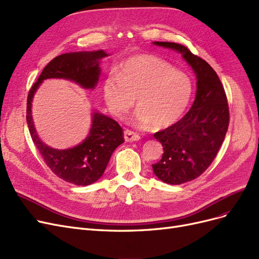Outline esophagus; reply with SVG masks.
<instances>
[{"label": "esophagus", "mask_w": 259, "mask_h": 259, "mask_svg": "<svg viewBox=\"0 0 259 259\" xmlns=\"http://www.w3.org/2000/svg\"><path fill=\"white\" fill-rule=\"evenodd\" d=\"M140 136L138 135L137 132L135 131H131L129 129L124 130V140L126 142H133V141H139L140 140Z\"/></svg>", "instance_id": "esophagus-1"}]
</instances>
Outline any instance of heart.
Wrapping results in <instances>:
<instances>
[{
    "label": "heart",
    "mask_w": 259,
    "mask_h": 259,
    "mask_svg": "<svg viewBox=\"0 0 259 259\" xmlns=\"http://www.w3.org/2000/svg\"><path fill=\"white\" fill-rule=\"evenodd\" d=\"M193 81L184 72L160 58L137 55L124 61L118 73L112 72L103 85L105 103L121 118L135 105V121L155 129L170 127L186 112L193 97Z\"/></svg>",
    "instance_id": "b5f03b06"
}]
</instances>
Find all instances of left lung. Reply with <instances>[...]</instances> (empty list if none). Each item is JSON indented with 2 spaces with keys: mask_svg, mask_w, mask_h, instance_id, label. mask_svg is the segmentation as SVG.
<instances>
[{
  "mask_svg": "<svg viewBox=\"0 0 259 259\" xmlns=\"http://www.w3.org/2000/svg\"><path fill=\"white\" fill-rule=\"evenodd\" d=\"M155 45L180 52L197 76V94L187 114L172 126L156 132L162 144L161 159L153 164L158 179L179 185L200 177L218 155L229 126L227 96L218 74L187 47L171 41Z\"/></svg>",
  "mask_w": 259,
  "mask_h": 259,
  "instance_id": "obj_1",
  "label": "left lung"
}]
</instances>
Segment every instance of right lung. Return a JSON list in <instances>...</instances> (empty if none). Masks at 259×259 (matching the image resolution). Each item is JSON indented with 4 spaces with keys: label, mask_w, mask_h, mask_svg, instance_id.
I'll use <instances>...</instances> for the list:
<instances>
[{
    "label": "right lung",
    "mask_w": 259,
    "mask_h": 259,
    "mask_svg": "<svg viewBox=\"0 0 259 259\" xmlns=\"http://www.w3.org/2000/svg\"><path fill=\"white\" fill-rule=\"evenodd\" d=\"M107 55L103 51L93 53H69L49 62L29 91L27 100V123L33 143L47 166L58 178L74 185L87 186L102 177L113 152L124 142L119 123L105 115L95 113L89 136L73 148L55 149L39 140L33 126L31 102L40 82L47 78H65L84 88H94L99 79V60Z\"/></svg>",
    "instance_id": "add662e5"
}]
</instances>
